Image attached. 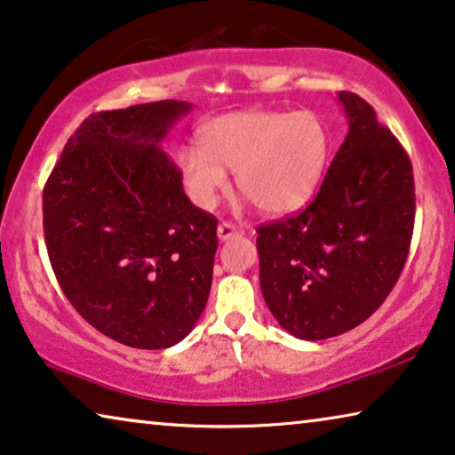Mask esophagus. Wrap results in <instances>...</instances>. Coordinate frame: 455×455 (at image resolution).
<instances>
[{"label": "esophagus", "instance_id": "obj_1", "mask_svg": "<svg viewBox=\"0 0 455 455\" xmlns=\"http://www.w3.org/2000/svg\"><path fill=\"white\" fill-rule=\"evenodd\" d=\"M237 234H240V232H237L234 223H229V221H221L220 226H218V235H220V240H229V237H234V235H237Z\"/></svg>", "mask_w": 455, "mask_h": 455}]
</instances>
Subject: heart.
<instances>
[{
  "label": "heart",
  "instance_id": "1",
  "mask_svg": "<svg viewBox=\"0 0 455 455\" xmlns=\"http://www.w3.org/2000/svg\"><path fill=\"white\" fill-rule=\"evenodd\" d=\"M331 150L327 125L313 111H234L199 130V148L179 150L188 197L212 209L235 172L237 188L270 215L303 209L323 179Z\"/></svg>",
  "mask_w": 455,
  "mask_h": 455
}]
</instances>
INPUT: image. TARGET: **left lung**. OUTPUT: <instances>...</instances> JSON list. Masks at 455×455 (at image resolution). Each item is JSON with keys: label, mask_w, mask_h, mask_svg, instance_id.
Returning a JSON list of instances; mask_svg holds the SVG:
<instances>
[{"label": "left lung", "mask_w": 455, "mask_h": 455, "mask_svg": "<svg viewBox=\"0 0 455 455\" xmlns=\"http://www.w3.org/2000/svg\"><path fill=\"white\" fill-rule=\"evenodd\" d=\"M338 97L349 130L315 199L256 229L264 300L281 327L309 341L354 330L379 309L415 226L409 155L368 101Z\"/></svg>", "instance_id": "1"}]
</instances>
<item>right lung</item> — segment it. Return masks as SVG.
I'll return each mask as SVG.
<instances>
[{"instance_id": "1", "label": "right lung", "mask_w": 455, "mask_h": 455, "mask_svg": "<svg viewBox=\"0 0 455 455\" xmlns=\"http://www.w3.org/2000/svg\"><path fill=\"white\" fill-rule=\"evenodd\" d=\"M187 101L91 114L42 193L54 276L76 313L140 349L179 344L205 309L218 220L195 207L160 148Z\"/></svg>"}]
</instances>
